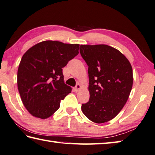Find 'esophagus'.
<instances>
[{
    "instance_id": "1",
    "label": "esophagus",
    "mask_w": 155,
    "mask_h": 155,
    "mask_svg": "<svg viewBox=\"0 0 155 155\" xmlns=\"http://www.w3.org/2000/svg\"><path fill=\"white\" fill-rule=\"evenodd\" d=\"M81 89V85L80 84H77V85H76V87H75V91L77 92H78V91H80V89Z\"/></svg>"
}]
</instances>
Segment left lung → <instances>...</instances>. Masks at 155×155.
Masks as SVG:
<instances>
[{
  "label": "left lung",
  "mask_w": 155,
  "mask_h": 155,
  "mask_svg": "<svg viewBox=\"0 0 155 155\" xmlns=\"http://www.w3.org/2000/svg\"><path fill=\"white\" fill-rule=\"evenodd\" d=\"M80 53L89 66L90 94L82 111L93 122H107L128 101L133 84L131 64L119 50L105 44L81 45Z\"/></svg>",
  "instance_id": "left-lung-1"
}]
</instances>
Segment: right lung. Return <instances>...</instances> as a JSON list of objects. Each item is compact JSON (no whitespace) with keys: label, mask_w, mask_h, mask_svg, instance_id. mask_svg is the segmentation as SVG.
Masks as SVG:
<instances>
[{"label":"right lung","mask_w":155,"mask_h":155,"mask_svg":"<svg viewBox=\"0 0 155 155\" xmlns=\"http://www.w3.org/2000/svg\"><path fill=\"white\" fill-rule=\"evenodd\" d=\"M79 44L47 40L35 44L23 54L17 71L21 101L33 117L46 119L71 93L64 83L62 68L78 55Z\"/></svg>","instance_id":"right-lung-1"}]
</instances>
